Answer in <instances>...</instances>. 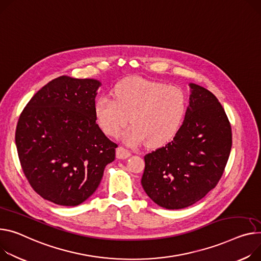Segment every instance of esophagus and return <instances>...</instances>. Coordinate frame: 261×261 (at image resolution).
I'll list each match as a JSON object with an SVG mask.
<instances>
[{"label": "esophagus", "mask_w": 261, "mask_h": 261, "mask_svg": "<svg viewBox=\"0 0 261 261\" xmlns=\"http://www.w3.org/2000/svg\"><path fill=\"white\" fill-rule=\"evenodd\" d=\"M130 155V152L129 150H127L126 148L122 147V146H119L117 149H116V156L118 159H126Z\"/></svg>", "instance_id": "esophagus-1"}]
</instances>
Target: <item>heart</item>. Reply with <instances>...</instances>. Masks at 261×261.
<instances>
[{"label":"heart","instance_id":"obj_1","mask_svg":"<svg viewBox=\"0 0 261 261\" xmlns=\"http://www.w3.org/2000/svg\"><path fill=\"white\" fill-rule=\"evenodd\" d=\"M114 97L99 98L95 103L96 120L105 134L117 138L123 134L132 145L145 141L161 146L175 136L187 110V97L178 87L142 77H129L114 88Z\"/></svg>","mask_w":261,"mask_h":261}]
</instances>
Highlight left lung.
Segmentation results:
<instances>
[{
    "label": "left lung",
    "mask_w": 261,
    "mask_h": 261,
    "mask_svg": "<svg viewBox=\"0 0 261 261\" xmlns=\"http://www.w3.org/2000/svg\"><path fill=\"white\" fill-rule=\"evenodd\" d=\"M189 86L183 124L172 141L144 156V191L171 210L193 205L217 185L232 147L231 124L217 98L203 87Z\"/></svg>",
    "instance_id": "left-lung-1"
}]
</instances>
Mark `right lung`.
Masks as SVG:
<instances>
[{
	"label": "right lung",
	"instance_id": "right-lung-1",
	"mask_svg": "<svg viewBox=\"0 0 261 261\" xmlns=\"http://www.w3.org/2000/svg\"><path fill=\"white\" fill-rule=\"evenodd\" d=\"M96 79L59 76L19 115L15 144L33 190L61 206L84 203L98 188L118 145L96 123Z\"/></svg>",
	"mask_w": 261,
	"mask_h": 261
}]
</instances>
